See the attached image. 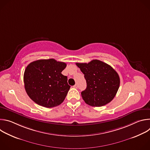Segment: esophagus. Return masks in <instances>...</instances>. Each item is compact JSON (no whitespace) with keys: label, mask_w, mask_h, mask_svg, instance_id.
<instances>
[{"label":"esophagus","mask_w":150,"mask_h":150,"mask_svg":"<svg viewBox=\"0 0 150 150\" xmlns=\"http://www.w3.org/2000/svg\"><path fill=\"white\" fill-rule=\"evenodd\" d=\"M74 88H78V85H77V84H75V85H74Z\"/></svg>","instance_id":"1"}]
</instances>
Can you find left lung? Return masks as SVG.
<instances>
[{
    "label": "left lung",
    "instance_id": "8db88e82",
    "mask_svg": "<svg viewBox=\"0 0 150 150\" xmlns=\"http://www.w3.org/2000/svg\"><path fill=\"white\" fill-rule=\"evenodd\" d=\"M86 79L87 88L81 96L87 104L101 107L110 103L115 97L120 85L116 71L108 64L99 60L76 63Z\"/></svg>",
    "mask_w": 150,
    "mask_h": 150
}]
</instances>
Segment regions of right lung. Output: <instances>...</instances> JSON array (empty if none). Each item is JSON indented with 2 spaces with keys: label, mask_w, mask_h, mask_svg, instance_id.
<instances>
[{
  "label": "right lung",
  "mask_w": 150,
  "mask_h": 150,
  "mask_svg": "<svg viewBox=\"0 0 150 150\" xmlns=\"http://www.w3.org/2000/svg\"><path fill=\"white\" fill-rule=\"evenodd\" d=\"M67 67L55 59H41L30 63L24 74L25 91L37 104L51 108L65 100L71 86L68 78L62 74Z\"/></svg>",
  "instance_id": "add662e5"
}]
</instances>
